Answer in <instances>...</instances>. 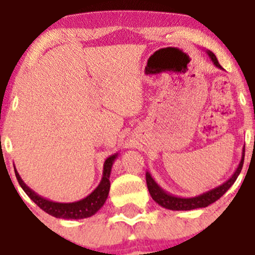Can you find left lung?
<instances>
[{"label":"left lung","mask_w":255,"mask_h":255,"mask_svg":"<svg viewBox=\"0 0 255 255\" xmlns=\"http://www.w3.org/2000/svg\"><path fill=\"white\" fill-rule=\"evenodd\" d=\"M209 55V57L211 58L214 64L220 69H224L220 66L218 58L214 55L211 51H206ZM243 161H245V148L242 150V157H241V161L238 167L236 168L234 175L230 177L225 183H222L221 186L216 187V188L210 189V191L203 193V194L197 195V197L192 198H181L176 197V195L170 194L166 191H163L161 187L155 182V179L152 178L151 175L149 172H146V186H148L149 193L151 195L152 199L157 203L159 205H161L162 208L170 209V210H193V209H199V208H206L208 205L213 204L216 200L220 199L222 195L225 194L230 189V187L235 183V181L237 179L238 175L241 173L243 167Z\"/></svg>","instance_id":"1"}]
</instances>
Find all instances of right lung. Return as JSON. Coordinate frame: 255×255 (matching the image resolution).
Instances as JSON below:
<instances>
[{
	"label": "right lung",
	"mask_w": 255,
	"mask_h": 255,
	"mask_svg": "<svg viewBox=\"0 0 255 255\" xmlns=\"http://www.w3.org/2000/svg\"><path fill=\"white\" fill-rule=\"evenodd\" d=\"M117 155L119 154L111 155V156H109L105 160V162H104L103 178H101L100 184L94 189V192L90 193L84 199L74 203H56L52 202V200L46 199V198H42L41 195L36 194L33 189H30L24 183V181L20 178L19 173H18V171L15 168L14 172L15 177L18 179V183L20 184L23 191L45 213L55 216L57 219H85L90 218L94 214L98 213L101 209V206L105 204L107 195H109L110 192V175H111V168L115 160H116Z\"/></svg>",
	"instance_id": "add662e5"
}]
</instances>
